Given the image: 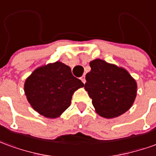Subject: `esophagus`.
<instances>
[{
    "label": "esophagus",
    "mask_w": 156,
    "mask_h": 156,
    "mask_svg": "<svg viewBox=\"0 0 156 156\" xmlns=\"http://www.w3.org/2000/svg\"><path fill=\"white\" fill-rule=\"evenodd\" d=\"M80 79H81V81L83 83H85L86 82V79H85V76H82L81 78H80Z\"/></svg>",
    "instance_id": "obj_1"
}]
</instances>
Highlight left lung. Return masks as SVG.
<instances>
[{
    "mask_svg": "<svg viewBox=\"0 0 156 156\" xmlns=\"http://www.w3.org/2000/svg\"><path fill=\"white\" fill-rule=\"evenodd\" d=\"M84 89L100 116L114 118L129 110L137 94V83L127 71L95 59L89 62Z\"/></svg>",
    "mask_w": 156,
    "mask_h": 156,
    "instance_id": "left-lung-1",
    "label": "left lung"
}]
</instances>
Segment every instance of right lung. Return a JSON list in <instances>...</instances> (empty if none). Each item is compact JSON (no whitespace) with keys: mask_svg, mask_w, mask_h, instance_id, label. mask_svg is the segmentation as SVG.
<instances>
[{"mask_svg":"<svg viewBox=\"0 0 156 156\" xmlns=\"http://www.w3.org/2000/svg\"><path fill=\"white\" fill-rule=\"evenodd\" d=\"M83 85L72 74L70 67L56 62L34 71L25 81L24 92L37 112L55 118L70 106L73 93Z\"/></svg>","mask_w":156,"mask_h":156,"instance_id":"1","label":"right lung"}]
</instances>
